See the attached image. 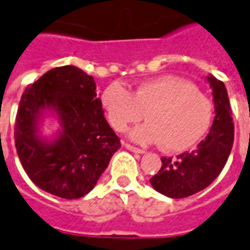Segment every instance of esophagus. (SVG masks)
<instances>
[{"mask_svg": "<svg viewBox=\"0 0 250 250\" xmlns=\"http://www.w3.org/2000/svg\"><path fill=\"white\" fill-rule=\"evenodd\" d=\"M125 148L129 150H132V152H136V153H144V149H141V148H139V146H134V145L132 144H128V143H125Z\"/></svg>", "mask_w": 250, "mask_h": 250, "instance_id": "esophagus-1", "label": "esophagus"}]
</instances>
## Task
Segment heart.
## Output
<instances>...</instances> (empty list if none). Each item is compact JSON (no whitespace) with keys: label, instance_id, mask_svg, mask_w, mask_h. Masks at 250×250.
I'll list each match as a JSON object with an SVG mask.
<instances>
[{"label":"heart","instance_id":"1","mask_svg":"<svg viewBox=\"0 0 250 250\" xmlns=\"http://www.w3.org/2000/svg\"><path fill=\"white\" fill-rule=\"evenodd\" d=\"M101 105L117 132H125L146 116L148 122L130 136L143 144L160 141L168 152L192 148L206 136L214 118L211 100L176 75L149 79L132 93L122 83L113 82L102 91Z\"/></svg>","mask_w":250,"mask_h":250}]
</instances>
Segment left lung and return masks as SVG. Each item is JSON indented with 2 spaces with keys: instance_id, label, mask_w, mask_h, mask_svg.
Segmentation results:
<instances>
[{
  "instance_id": "1",
  "label": "left lung",
  "mask_w": 250,
  "mask_h": 250,
  "mask_svg": "<svg viewBox=\"0 0 250 250\" xmlns=\"http://www.w3.org/2000/svg\"><path fill=\"white\" fill-rule=\"evenodd\" d=\"M213 87L215 107L213 126L196 149L176 157H162V168L150 178V185L169 198H186L211 185L228 162L234 143V124L224 82L207 77Z\"/></svg>"
}]
</instances>
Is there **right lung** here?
<instances>
[{"mask_svg": "<svg viewBox=\"0 0 250 250\" xmlns=\"http://www.w3.org/2000/svg\"><path fill=\"white\" fill-rule=\"evenodd\" d=\"M48 107L57 110L63 132L44 145L36 134V117ZM104 114L93 77L74 65L52 68L25 88L16 114L15 144L37 187L64 199L93 190L121 146Z\"/></svg>", "mask_w": 250, "mask_h": 250, "instance_id": "add662e5", "label": "right lung"}]
</instances>
